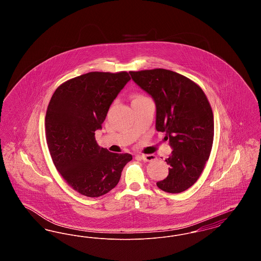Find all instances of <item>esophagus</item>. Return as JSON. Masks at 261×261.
<instances>
[{
	"label": "esophagus",
	"mask_w": 261,
	"mask_h": 261,
	"mask_svg": "<svg viewBox=\"0 0 261 261\" xmlns=\"http://www.w3.org/2000/svg\"><path fill=\"white\" fill-rule=\"evenodd\" d=\"M139 158L144 162H152L155 160V155L153 154H141L139 155Z\"/></svg>",
	"instance_id": "esophagus-1"
}]
</instances>
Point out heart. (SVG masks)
<instances>
[{
    "label": "heart",
    "mask_w": 261,
    "mask_h": 261,
    "mask_svg": "<svg viewBox=\"0 0 261 261\" xmlns=\"http://www.w3.org/2000/svg\"><path fill=\"white\" fill-rule=\"evenodd\" d=\"M137 98H139V97H137Z\"/></svg>",
    "instance_id": "heart-1"
}]
</instances>
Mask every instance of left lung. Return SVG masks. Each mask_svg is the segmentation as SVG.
Returning a JSON list of instances; mask_svg holds the SVG:
<instances>
[{
    "mask_svg": "<svg viewBox=\"0 0 261 261\" xmlns=\"http://www.w3.org/2000/svg\"><path fill=\"white\" fill-rule=\"evenodd\" d=\"M129 73L154 100L155 129L165 133L173 149L165 160L168 176L156 186L171 194L184 192L197 182L211 154L214 121L208 99L195 82L171 70Z\"/></svg>",
    "mask_w": 261,
    "mask_h": 261,
    "instance_id": "8db88e82",
    "label": "left lung"
}]
</instances>
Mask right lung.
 Instances as JSON below:
<instances>
[{"mask_svg": "<svg viewBox=\"0 0 261 261\" xmlns=\"http://www.w3.org/2000/svg\"><path fill=\"white\" fill-rule=\"evenodd\" d=\"M130 76L126 72H89L64 82L48 106L46 139L50 156L62 178L79 194L98 198L120 180L129 153L100 148L95 131Z\"/></svg>", "mask_w": 261, "mask_h": 261, "instance_id": "right-lung-1", "label": "right lung"}]
</instances>
